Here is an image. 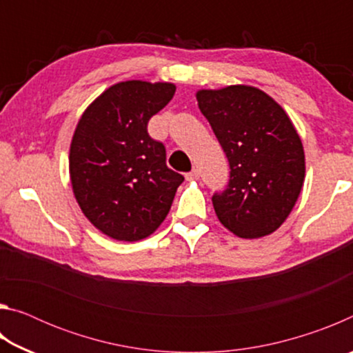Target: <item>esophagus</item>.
<instances>
[{"label":"esophagus","mask_w":353,"mask_h":353,"mask_svg":"<svg viewBox=\"0 0 353 353\" xmlns=\"http://www.w3.org/2000/svg\"><path fill=\"white\" fill-rule=\"evenodd\" d=\"M185 179H187V181H198V179H199V170L198 168L191 170L190 172H187V174H185Z\"/></svg>","instance_id":"34e87169"}]
</instances>
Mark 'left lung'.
Here are the masks:
<instances>
[{"label":"left lung","instance_id":"left-lung-1","mask_svg":"<svg viewBox=\"0 0 353 353\" xmlns=\"http://www.w3.org/2000/svg\"><path fill=\"white\" fill-rule=\"evenodd\" d=\"M196 99L230 165L229 185L212 198L219 223L246 240L272 234L305 181L294 124L276 99L252 85L198 90Z\"/></svg>","mask_w":353,"mask_h":353}]
</instances>
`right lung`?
I'll return each mask as SVG.
<instances>
[{"label":"right lung","mask_w":353,"mask_h":353,"mask_svg":"<svg viewBox=\"0 0 353 353\" xmlns=\"http://www.w3.org/2000/svg\"><path fill=\"white\" fill-rule=\"evenodd\" d=\"M174 92L171 82H118L77 123L68 157L71 187L87 219L113 240L154 234L183 182L166 166L165 146L148 135V121Z\"/></svg>","instance_id":"add662e5"}]
</instances>
